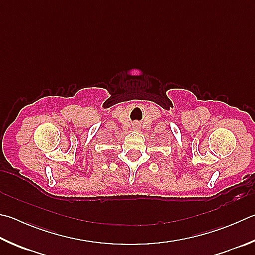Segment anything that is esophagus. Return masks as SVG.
I'll return each instance as SVG.
<instances>
[{
  "label": "esophagus",
  "mask_w": 255,
  "mask_h": 255,
  "mask_svg": "<svg viewBox=\"0 0 255 255\" xmlns=\"http://www.w3.org/2000/svg\"><path fill=\"white\" fill-rule=\"evenodd\" d=\"M133 129H139V125H138V124H135V125H133V127H132Z\"/></svg>",
  "instance_id": "1"
}]
</instances>
